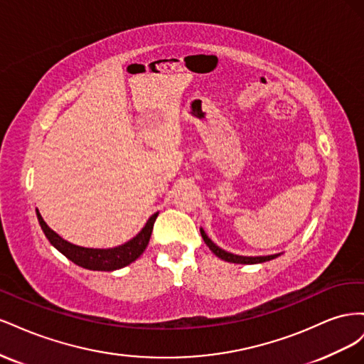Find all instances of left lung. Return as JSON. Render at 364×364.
Returning <instances> with one entry per match:
<instances>
[{
	"mask_svg": "<svg viewBox=\"0 0 364 364\" xmlns=\"http://www.w3.org/2000/svg\"><path fill=\"white\" fill-rule=\"evenodd\" d=\"M200 234H202V238L206 243V246L213 250V253H215V255L218 258H222L228 262H235V264H258V262H266V261H270V259H274L277 257H279V253H277V255H267V257H241V255H234V253L230 252H226L223 249H220L217 245H214L211 238H208V235L205 234V230L200 228Z\"/></svg>",
	"mask_w": 364,
	"mask_h": 364,
	"instance_id": "obj_1",
	"label": "left lung"
}]
</instances>
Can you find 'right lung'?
Here are the masks:
<instances>
[{
  "label": "right lung",
  "mask_w": 364,
  "mask_h": 364,
  "mask_svg": "<svg viewBox=\"0 0 364 364\" xmlns=\"http://www.w3.org/2000/svg\"><path fill=\"white\" fill-rule=\"evenodd\" d=\"M36 215L43 234H46L50 243L60 253H63V255L70 261L87 270L112 272V270H118L129 266L130 262H134L136 258H139L141 253L146 250L158 213L153 214L147 220L146 226L139 230V234L136 237L129 240L124 245L111 247V249H90V247L75 246L70 243V241L59 237L53 229H50L48 225L43 222V218L39 214L38 209H36Z\"/></svg>",
  "instance_id": "1"
}]
</instances>
